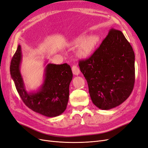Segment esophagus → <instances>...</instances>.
Instances as JSON below:
<instances>
[{
    "label": "esophagus",
    "mask_w": 148,
    "mask_h": 148,
    "mask_svg": "<svg viewBox=\"0 0 148 148\" xmlns=\"http://www.w3.org/2000/svg\"><path fill=\"white\" fill-rule=\"evenodd\" d=\"M71 69H72V72L75 75H78L79 74L80 70L77 65H73Z\"/></svg>",
    "instance_id": "esophagus-1"
}]
</instances>
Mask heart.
Wrapping results in <instances>:
<instances>
[{
    "label": "heart",
    "mask_w": 148,
    "mask_h": 148,
    "mask_svg": "<svg viewBox=\"0 0 148 148\" xmlns=\"http://www.w3.org/2000/svg\"><path fill=\"white\" fill-rule=\"evenodd\" d=\"M99 42V37L97 35H91L86 38L85 35H81L74 40L75 44H80L78 53L82 57L86 58L90 56Z\"/></svg>",
    "instance_id": "b5f03b06"
}]
</instances>
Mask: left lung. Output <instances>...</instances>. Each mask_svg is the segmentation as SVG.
<instances>
[{
    "instance_id": "obj_1",
    "label": "left lung",
    "mask_w": 148,
    "mask_h": 148,
    "mask_svg": "<svg viewBox=\"0 0 148 148\" xmlns=\"http://www.w3.org/2000/svg\"><path fill=\"white\" fill-rule=\"evenodd\" d=\"M135 53L122 31L112 29L99 47L79 62L94 104L102 110L120 105L135 83Z\"/></svg>"
}]
</instances>
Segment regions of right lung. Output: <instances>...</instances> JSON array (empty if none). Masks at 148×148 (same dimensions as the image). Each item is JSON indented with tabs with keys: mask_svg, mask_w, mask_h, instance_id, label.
I'll list each match as a JSON object with an SVG mask.
<instances>
[{
	"mask_svg": "<svg viewBox=\"0 0 148 148\" xmlns=\"http://www.w3.org/2000/svg\"><path fill=\"white\" fill-rule=\"evenodd\" d=\"M22 51L20 45L13 56L10 67V75L16 90L25 105L35 112L48 117L61 115L66 109L69 99V86L73 78L70 65L46 62L44 79L36 91L26 90L20 72Z\"/></svg>",
	"mask_w": 148,
	"mask_h": 148,
	"instance_id": "add662e5",
	"label": "right lung"
}]
</instances>
